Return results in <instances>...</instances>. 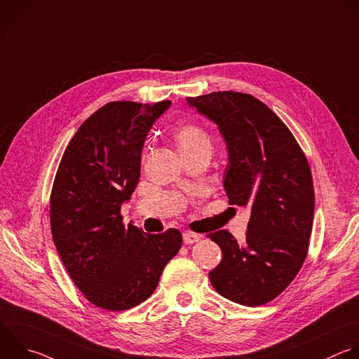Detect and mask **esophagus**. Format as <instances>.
Returning <instances> with one entry per match:
<instances>
[{"mask_svg": "<svg viewBox=\"0 0 359 359\" xmlns=\"http://www.w3.org/2000/svg\"><path fill=\"white\" fill-rule=\"evenodd\" d=\"M183 241H184V244H194V243L200 241V235H197L194 232H190V231H186L183 233Z\"/></svg>", "mask_w": 359, "mask_h": 359, "instance_id": "34e87169", "label": "esophagus"}]
</instances>
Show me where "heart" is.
<instances>
[{
    "label": "heart",
    "mask_w": 359,
    "mask_h": 359,
    "mask_svg": "<svg viewBox=\"0 0 359 359\" xmlns=\"http://www.w3.org/2000/svg\"><path fill=\"white\" fill-rule=\"evenodd\" d=\"M173 138L183 156L197 154L200 151H210L211 144L207 133L197 124L186 123L175 130Z\"/></svg>",
    "instance_id": "1"
}]
</instances>
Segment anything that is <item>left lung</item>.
<instances>
[{
  "label": "left lung",
  "mask_w": 359,
  "mask_h": 359,
  "mask_svg": "<svg viewBox=\"0 0 359 359\" xmlns=\"http://www.w3.org/2000/svg\"><path fill=\"white\" fill-rule=\"evenodd\" d=\"M187 102L218 126L226 142L229 203L251 207L244 241L226 229L207 235L222 252L210 282L238 304H266L292 283L307 257L314 215L307 158L282 119L251 94L214 91Z\"/></svg>",
  "instance_id": "left-lung-1"
}]
</instances>
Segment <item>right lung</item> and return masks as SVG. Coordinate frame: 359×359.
I'll return each mask as SVG.
<instances>
[{"label": "right lung", "mask_w": 359, "mask_h": 359, "mask_svg": "<svg viewBox=\"0 0 359 359\" xmlns=\"http://www.w3.org/2000/svg\"><path fill=\"white\" fill-rule=\"evenodd\" d=\"M170 105L112 101L80 126L59 163L50 193V229L72 280L94 306L123 311L145 302L182 232L147 233L123 222L121 204L141 176L147 135Z\"/></svg>", "instance_id": "right-lung-1"}]
</instances>
